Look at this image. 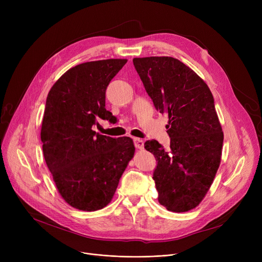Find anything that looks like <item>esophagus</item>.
I'll use <instances>...</instances> for the list:
<instances>
[{
  "label": "esophagus",
  "instance_id": "1",
  "mask_svg": "<svg viewBox=\"0 0 262 262\" xmlns=\"http://www.w3.org/2000/svg\"><path fill=\"white\" fill-rule=\"evenodd\" d=\"M133 140H134V144H135V146H136L137 148H139V149H142V148H143V146H144V142H143V140H142V139H139V138H133Z\"/></svg>",
  "mask_w": 262,
  "mask_h": 262
}]
</instances>
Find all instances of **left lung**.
<instances>
[{
    "instance_id": "left-lung-1",
    "label": "left lung",
    "mask_w": 262,
    "mask_h": 262,
    "mask_svg": "<svg viewBox=\"0 0 262 262\" xmlns=\"http://www.w3.org/2000/svg\"><path fill=\"white\" fill-rule=\"evenodd\" d=\"M134 66L159 113H167L170 148L156 140L153 153L158 201L168 210L195 208L209 190L221 161L223 132L212 93L189 67L173 57L134 58Z\"/></svg>"
}]
</instances>
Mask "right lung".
Here are the masks:
<instances>
[{
    "mask_svg": "<svg viewBox=\"0 0 262 262\" xmlns=\"http://www.w3.org/2000/svg\"><path fill=\"white\" fill-rule=\"evenodd\" d=\"M127 62L105 59L77 64L51 88L41 126L43 156L62 199L95 211L112 201L135 153L129 137L96 134L98 119L113 120L105 108L107 86Z\"/></svg>",
    "mask_w": 262,
    "mask_h": 262,
    "instance_id": "1",
    "label": "right lung"
}]
</instances>
